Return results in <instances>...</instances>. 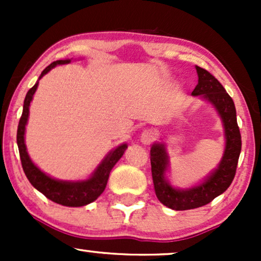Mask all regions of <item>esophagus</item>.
<instances>
[{
    "label": "esophagus",
    "instance_id": "34e87169",
    "mask_svg": "<svg viewBox=\"0 0 261 261\" xmlns=\"http://www.w3.org/2000/svg\"><path fill=\"white\" fill-rule=\"evenodd\" d=\"M141 140H142L143 143H146V145H148V143L153 142L155 140V134L154 131L152 130H145L141 135Z\"/></svg>",
    "mask_w": 261,
    "mask_h": 261
}]
</instances>
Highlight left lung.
Masks as SVG:
<instances>
[{
    "label": "left lung",
    "mask_w": 261,
    "mask_h": 261,
    "mask_svg": "<svg viewBox=\"0 0 261 261\" xmlns=\"http://www.w3.org/2000/svg\"><path fill=\"white\" fill-rule=\"evenodd\" d=\"M196 72L199 82L193 91V95H202L216 107L223 120L226 149L220 167L208 176L207 180L189 190H178L170 187L164 179V170L167 169L168 160L163 145L155 143L152 146L149 154L155 195L163 205L176 211L201 207L224 193L234 179L242 149L241 131L237 124L236 107L232 98L208 71L196 66Z\"/></svg>",
    "instance_id": "1"
}]
</instances>
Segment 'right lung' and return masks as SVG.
Instances as JSON below:
<instances>
[{
	"instance_id": "add662e5",
	"label": "right lung",
	"mask_w": 261,
	"mask_h": 261,
	"mask_svg": "<svg viewBox=\"0 0 261 261\" xmlns=\"http://www.w3.org/2000/svg\"><path fill=\"white\" fill-rule=\"evenodd\" d=\"M70 62V60H58V61H54L47 66L46 68L41 72L40 77L44 76L45 73L49 72L53 67H55L56 65L61 64H67ZM38 88V82L29 89L28 93L25 95L24 99V106H23V113L22 116L19 119V124H18V130H17V145L18 149H19V155H20V162H22L23 170H24L27 178L31 181V184L37 190L43 193L45 196L47 197L51 201L60 203V205L64 206H71V207H79V206H85L87 203H91L97 199L98 196H100V194L103 193L104 189L107 187L108 178H109L110 170L113 169V167L115 166V163L121 158V155L124 154L125 149L127 148V146L121 145L118 148L114 149L113 152H110L107 155V158L101 162V164L98 167V169L95 170V173L93 174L88 180L85 181H77V182H68V181H60L55 180V179L50 178L46 174H44L37 166H34V163L31 161L28 153H27V148L24 145V131H25V125L27 120H28L29 115V106H31V101L33 95H34L35 91Z\"/></svg>"
}]
</instances>
